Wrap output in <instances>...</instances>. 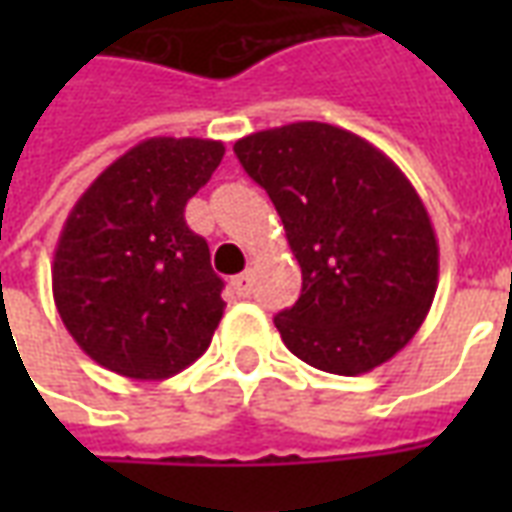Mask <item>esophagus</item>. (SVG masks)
Instances as JSON below:
<instances>
[{
    "instance_id": "34e87169",
    "label": "esophagus",
    "mask_w": 512,
    "mask_h": 512,
    "mask_svg": "<svg viewBox=\"0 0 512 512\" xmlns=\"http://www.w3.org/2000/svg\"><path fill=\"white\" fill-rule=\"evenodd\" d=\"M230 285H233V293L238 299H249V296H252V274H249V271H246V274H238Z\"/></svg>"
}]
</instances>
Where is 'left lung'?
<instances>
[{
    "instance_id": "1",
    "label": "left lung",
    "mask_w": 512,
    "mask_h": 512,
    "mask_svg": "<svg viewBox=\"0 0 512 512\" xmlns=\"http://www.w3.org/2000/svg\"><path fill=\"white\" fill-rule=\"evenodd\" d=\"M285 224L299 301L274 318L301 362L359 376L406 348L439 285L433 224L395 161L329 123H290L235 142Z\"/></svg>"
}]
</instances>
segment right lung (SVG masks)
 <instances>
[{"instance_id": "add662e5", "label": "right lung", "mask_w": 512, "mask_h": 512, "mask_svg": "<svg viewBox=\"0 0 512 512\" xmlns=\"http://www.w3.org/2000/svg\"><path fill=\"white\" fill-rule=\"evenodd\" d=\"M222 156L213 139H145L112 161L65 219L51 266L54 304L84 354L117 376L161 381L211 345L224 282L183 211Z\"/></svg>"}]
</instances>
